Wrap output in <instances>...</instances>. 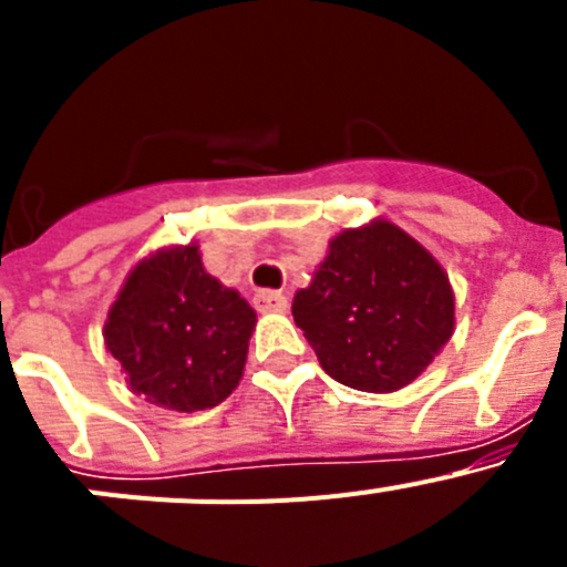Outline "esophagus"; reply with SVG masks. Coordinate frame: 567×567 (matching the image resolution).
Masks as SVG:
<instances>
[{
    "label": "esophagus",
    "instance_id": "1",
    "mask_svg": "<svg viewBox=\"0 0 567 567\" xmlns=\"http://www.w3.org/2000/svg\"><path fill=\"white\" fill-rule=\"evenodd\" d=\"M255 307L258 312H287L289 298L284 292H260L255 295Z\"/></svg>",
    "mask_w": 567,
    "mask_h": 567
}]
</instances>
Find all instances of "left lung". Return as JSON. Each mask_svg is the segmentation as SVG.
I'll list each match as a JSON object with an SVG mask.
<instances>
[{
  "mask_svg": "<svg viewBox=\"0 0 567 567\" xmlns=\"http://www.w3.org/2000/svg\"><path fill=\"white\" fill-rule=\"evenodd\" d=\"M292 315L329 378L385 394L420 378L449 343L454 292L429 249L378 218L329 240Z\"/></svg>",
  "mask_w": 567,
  "mask_h": 567,
  "instance_id": "left-lung-1",
  "label": "left lung"
}]
</instances>
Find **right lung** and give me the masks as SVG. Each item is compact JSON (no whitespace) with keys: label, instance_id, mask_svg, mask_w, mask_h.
<instances>
[{"label":"right lung","instance_id":"add662e5","mask_svg":"<svg viewBox=\"0 0 567 567\" xmlns=\"http://www.w3.org/2000/svg\"><path fill=\"white\" fill-rule=\"evenodd\" d=\"M255 309L204 269L198 244L158 249L124 280L104 346L135 394L173 412L224 403L247 363Z\"/></svg>","mask_w":567,"mask_h":567}]
</instances>
